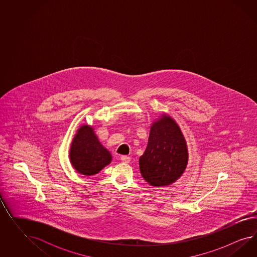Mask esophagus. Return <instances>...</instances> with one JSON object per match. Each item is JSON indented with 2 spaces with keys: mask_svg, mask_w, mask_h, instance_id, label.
I'll return each instance as SVG.
<instances>
[{
  "mask_svg": "<svg viewBox=\"0 0 257 257\" xmlns=\"http://www.w3.org/2000/svg\"><path fill=\"white\" fill-rule=\"evenodd\" d=\"M120 160L124 163H129L131 161V157L130 156H122L120 157Z\"/></svg>",
  "mask_w": 257,
  "mask_h": 257,
  "instance_id": "esophagus-1",
  "label": "esophagus"
}]
</instances>
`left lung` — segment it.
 Returning a JSON list of instances; mask_svg holds the SVG:
<instances>
[{
	"label": "left lung",
	"instance_id": "1",
	"mask_svg": "<svg viewBox=\"0 0 257 257\" xmlns=\"http://www.w3.org/2000/svg\"><path fill=\"white\" fill-rule=\"evenodd\" d=\"M139 162L141 176L153 187L170 186L186 171L187 141L179 125L167 113L153 121L147 148Z\"/></svg>",
	"mask_w": 257,
	"mask_h": 257
}]
</instances>
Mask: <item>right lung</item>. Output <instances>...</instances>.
Returning a JSON list of instances; mask_svg holds the SVG:
<instances>
[{
	"label": "right lung",
	"instance_id": "1",
	"mask_svg": "<svg viewBox=\"0 0 257 257\" xmlns=\"http://www.w3.org/2000/svg\"><path fill=\"white\" fill-rule=\"evenodd\" d=\"M70 161L78 173L91 176L111 163L112 156L102 146L94 128L84 124L78 128L70 143Z\"/></svg>",
	"mask_w": 257,
	"mask_h": 257
}]
</instances>
